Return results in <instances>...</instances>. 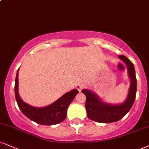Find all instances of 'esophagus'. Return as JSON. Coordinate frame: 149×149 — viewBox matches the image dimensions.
I'll return each mask as SVG.
<instances>
[{"mask_svg": "<svg viewBox=\"0 0 149 149\" xmlns=\"http://www.w3.org/2000/svg\"><path fill=\"white\" fill-rule=\"evenodd\" d=\"M84 88H85V85L83 84H82V83H78V84H77V85H76V88L78 89V91H79V92L81 91V90H83V89Z\"/></svg>", "mask_w": 149, "mask_h": 149, "instance_id": "esophagus-1", "label": "esophagus"}]
</instances>
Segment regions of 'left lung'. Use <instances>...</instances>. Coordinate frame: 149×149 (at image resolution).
<instances>
[{
	"mask_svg": "<svg viewBox=\"0 0 149 149\" xmlns=\"http://www.w3.org/2000/svg\"><path fill=\"white\" fill-rule=\"evenodd\" d=\"M121 60L125 63L131 83L129 94L125 102L120 105H111L102 102L93 92L83 90L82 92L86 97L85 107L87 115L90 120L102 123L116 122L124 117L130 110L134 104L136 93V78L133 63L124 55H118Z\"/></svg>",
	"mask_w": 149,
	"mask_h": 149,
	"instance_id": "obj_1",
	"label": "left lung"
}]
</instances>
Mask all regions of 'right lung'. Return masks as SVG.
Wrapping results in <instances>:
<instances>
[{"label": "right lung", "mask_w": 149, "mask_h": 149, "mask_svg": "<svg viewBox=\"0 0 149 149\" xmlns=\"http://www.w3.org/2000/svg\"><path fill=\"white\" fill-rule=\"evenodd\" d=\"M15 78V92L17 105L21 111L34 122L44 125H52L64 120L69 104L78 93V90H72L60 97L54 103L43 108H36L26 104L22 100L18 93V72Z\"/></svg>", "instance_id": "obj_1"}]
</instances>
